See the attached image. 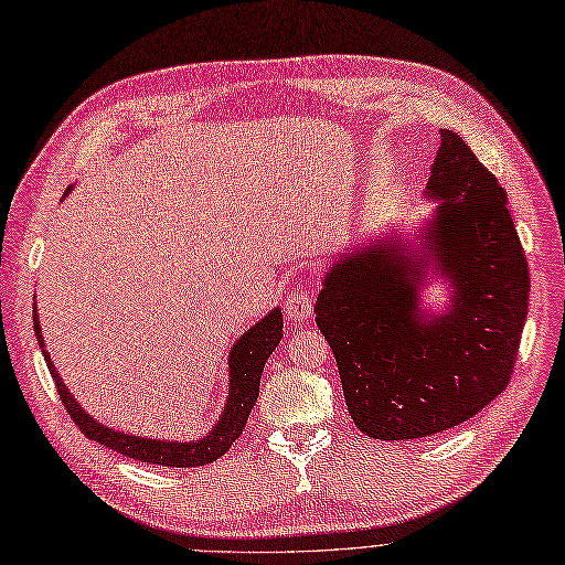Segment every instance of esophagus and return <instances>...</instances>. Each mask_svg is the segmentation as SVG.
Listing matches in <instances>:
<instances>
[{"label":"esophagus","instance_id":"esophagus-1","mask_svg":"<svg viewBox=\"0 0 565 565\" xmlns=\"http://www.w3.org/2000/svg\"><path fill=\"white\" fill-rule=\"evenodd\" d=\"M312 307H315V298L309 290H294V294H288L286 302H284V312L290 321H305L312 317Z\"/></svg>","mask_w":565,"mask_h":565}]
</instances>
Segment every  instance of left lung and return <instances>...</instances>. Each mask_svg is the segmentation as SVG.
<instances>
[{
	"label": "left lung",
	"mask_w": 565,
	"mask_h": 565,
	"mask_svg": "<svg viewBox=\"0 0 565 565\" xmlns=\"http://www.w3.org/2000/svg\"><path fill=\"white\" fill-rule=\"evenodd\" d=\"M427 196L439 209L420 250L387 239L348 253L315 305L352 420L380 441L423 439L483 411L509 385L527 315L531 275L507 192L448 129ZM429 262L456 288L436 318L419 309Z\"/></svg>",
	"instance_id": "left-lung-1"
}]
</instances>
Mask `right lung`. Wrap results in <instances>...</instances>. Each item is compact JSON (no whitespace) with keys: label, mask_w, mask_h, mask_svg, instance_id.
I'll use <instances>...</instances> for the list:
<instances>
[{"label":"right lung","mask_w":565,"mask_h":565,"mask_svg":"<svg viewBox=\"0 0 565 565\" xmlns=\"http://www.w3.org/2000/svg\"><path fill=\"white\" fill-rule=\"evenodd\" d=\"M32 319H34V335H38L51 377L56 382L61 402L72 420H75V425L82 429V434L88 436L90 441L126 455V458L159 465V467H202L217 460L221 455L230 450V446L242 436L248 415L258 402L265 361L271 352H275V348L281 342V335H284L281 309L275 307L265 319H260L256 326H250V329L234 342V348L230 352V396H227L221 420H217V425L204 436V439L180 444V441L145 439V436L115 431L110 427L100 425L96 417H90L86 411H82L77 398L67 392V387L63 385V377L58 375L49 352L44 350V335L38 319V309H34Z\"/></svg>","instance_id":"add662e5"}]
</instances>
